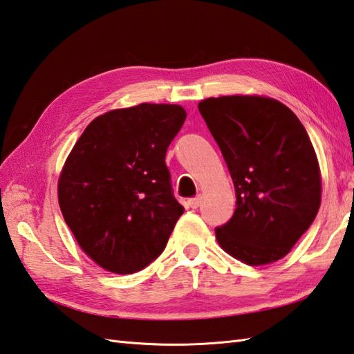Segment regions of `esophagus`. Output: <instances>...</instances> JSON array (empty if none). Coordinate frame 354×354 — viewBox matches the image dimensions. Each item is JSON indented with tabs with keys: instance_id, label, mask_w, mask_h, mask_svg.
<instances>
[{
	"instance_id": "esophagus-1",
	"label": "esophagus",
	"mask_w": 354,
	"mask_h": 354,
	"mask_svg": "<svg viewBox=\"0 0 354 354\" xmlns=\"http://www.w3.org/2000/svg\"><path fill=\"white\" fill-rule=\"evenodd\" d=\"M187 204H189V207H190V208H198V207L201 205V196L189 199V202H187Z\"/></svg>"
}]
</instances>
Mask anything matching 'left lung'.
Here are the masks:
<instances>
[{
  "label": "left lung",
  "instance_id": "obj_1",
  "mask_svg": "<svg viewBox=\"0 0 354 354\" xmlns=\"http://www.w3.org/2000/svg\"><path fill=\"white\" fill-rule=\"evenodd\" d=\"M198 108L236 189V212L216 228L217 242L251 266L283 259L321 204L319 165L303 123L257 95L212 97Z\"/></svg>",
  "mask_w": 354,
  "mask_h": 354
}]
</instances>
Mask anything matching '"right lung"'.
<instances>
[{"instance_id": "obj_1", "label": "right lung", "mask_w": 354, "mask_h": 354, "mask_svg": "<svg viewBox=\"0 0 354 354\" xmlns=\"http://www.w3.org/2000/svg\"><path fill=\"white\" fill-rule=\"evenodd\" d=\"M178 104L114 109L88 124L59 178V205L97 265L133 274L160 255L184 213L165 152L185 122Z\"/></svg>"}]
</instances>
